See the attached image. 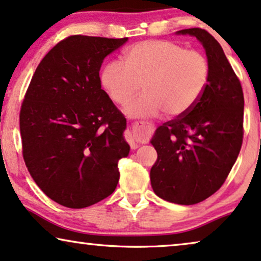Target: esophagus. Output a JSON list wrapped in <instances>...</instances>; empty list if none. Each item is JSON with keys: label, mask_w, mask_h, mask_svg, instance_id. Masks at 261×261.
I'll return each mask as SVG.
<instances>
[{"label": "esophagus", "mask_w": 261, "mask_h": 261, "mask_svg": "<svg viewBox=\"0 0 261 261\" xmlns=\"http://www.w3.org/2000/svg\"><path fill=\"white\" fill-rule=\"evenodd\" d=\"M131 148L137 149L138 148V143H136V142H135V141H131Z\"/></svg>", "instance_id": "esophagus-1"}]
</instances>
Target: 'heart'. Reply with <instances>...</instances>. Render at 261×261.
<instances>
[{
	"instance_id": "1",
	"label": "heart",
	"mask_w": 261,
	"mask_h": 261,
	"mask_svg": "<svg viewBox=\"0 0 261 261\" xmlns=\"http://www.w3.org/2000/svg\"><path fill=\"white\" fill-rule=\"evenodd\" d=\"M124 64L110 62L101 74V82L111 99L126 106V113L147 116L163 112L180 117L201 98L210 77V64L200 52L186 50L169 40H145L130 47L123 56Z\"/></svg>"
}]
</instances>
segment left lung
I'll return each instance as SVG.
<instances>
[{
	"label": "left lung",
	"instance_id": "1",
	"mask_svg": "<svg viewBox=\"0 0 261 261\" xmlns=\"http://www.w3.org/2000/svg\"><path fill=\"white\" fill-rule=\"evenodd\" d=\"M205 48L210 77L189 112L156 128L150 143L158 160L150 181L160 198L180 205L200 203L220 190L244 138V92L220 43L201 29L178 31Z\"/></svg>",
	"mask_w": 261,
	"mask_h": 261
}]
</instances>
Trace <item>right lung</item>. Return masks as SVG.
Instances as JSON below:
<instances>
[{"mask_svg": "<svg viewBox=\"0 0 261 261\" xmlns=\"http://www.w3.org/2000/svg\"><path fill=\"white\" fill-rule=\"evenodd\" d=\"M127 38L70 36L36 69L20 111L22 156L48 198L71 209L105 199L119 180L118 162L130 147L126 119L105 90L99 71Z\"/></svg>", "mask_w": 261, "mask_h": 261, "instance_id": "1", "label": "right lung"}]
</instances>
